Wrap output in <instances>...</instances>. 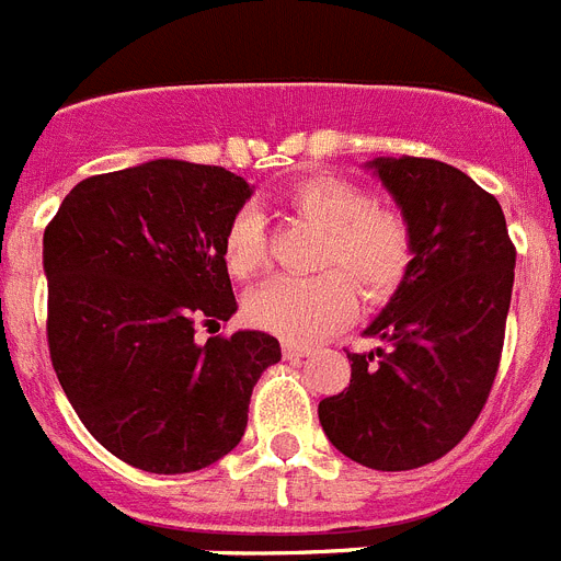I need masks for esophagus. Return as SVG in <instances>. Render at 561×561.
<instances>
[{"mask_svg":"<svg viewBox=\"0 0 561 561\" xmlns=\"http://www.w3.org/2000/svg\"><path fill=\"white\" fill-rule=\"evenodd\" d=\"M312 348L309 346H298V343H284V357L286 360H300V357H309Z\"/></svg>","mask_w":561,"mask_h":561,"instance_id":"1","label":"esophagus"}]
</instances>
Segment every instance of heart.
Segmentation results:
<instances>
[{
    "label": "heart",
    "instance_id": "b5f03b06",
    "mask_svg": "<svg viewBox=\"0 0 561 561\" xmlns=\"http://www.w3.org/2000/svg\"><path fill=\"white\" fill-rule=\"evenodd\" d=\"M286 207L323 229L314 277H277L247 300V318L263 332L289 343H312L343 327L357 309V291L368 304H386L403 289L417 234L403 209L371 201L366 186L318 172L284 190ZM266 227L257 209L243 207L224 232V261L238 280L257 275L266 263Z\"/></svg>",
    "mask_w": 561,
    "mask_h": 561
}]
</instances>
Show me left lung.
I'll use <instances>...</instances> for the list:
<instances>
[{"mask_svg": "<svg viewBox=\"0 0 561 561\" xmlns=\"http://www.w3.org/2000/svg\"><path fill=\"white\" fill-rule=\"evenodd\" d=\"M380 181L414 224L417 257L366 329L377 352H346L352 380L320 400L340 454L375 471L445 457L485 409L500 371L516 247L500 201L434 158H377Z\"/></svg>", "mask_w": 561, "mask_h": 561, "instance_id": "1", "label": "left lung"}]
</instances>
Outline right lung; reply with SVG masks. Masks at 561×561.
<instances>
[{
    "label": "right lung",
    "instance_id": "obj_1",
    "mask_svg": "<svg viewBox=\"0 0 561 561\" xmlns=\"http://www.w3.org/2000/svg\"><path fill=\"white\" fill-rule=\"evenodd\" d=\"M249 195L224 167L158 158L79 181L47 224L53 371L127 466H213L241 443L257 377L280 360L266 332L195 334L238 309L224 232Z\"/></svg>",
    "mask_w": 561,
    "mask_h": 561
}]
</instances>
